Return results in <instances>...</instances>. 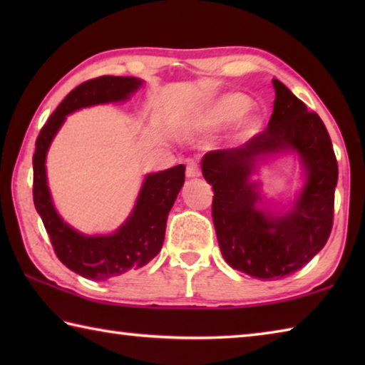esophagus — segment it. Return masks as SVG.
Listing matches in <instances>:
<instances>
[{"mask_svg": "<svg viewBox=\"0 0 365 365\" xmlns=\"http://www.w3.org/2000/svg\"><path fill=\"white\" fill-rule=\"evenodd\" d=\"M187 177H190V178H193V177H200L201 175V168H200V164L196 163V160H188V164H187Z\"/></svg>", "mask_w": 365, "mask_h": 365, "instance_id": "esophagus-1", "label": "esophagus"}]
</instances>
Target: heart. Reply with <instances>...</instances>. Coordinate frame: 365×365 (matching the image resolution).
Here are the masks:
<instances>
[{"label":"heart","instance_id":"b5f03b06","mask_svg":"<svg viewBox=\"0 0 365 365\" xmlns=\"http://www.w3.org/2000/svg\"><path fill=\"white\" fill-rule=\"evenodd\" d=\"M251 101L243 95H227L222 96L219 101L212 104V108H209L200 119L197 123L200 125H217V123L232 122L238 117H242L246 110L250 109ZM256 130V123L250 122L248 125L243 128L245 135H251Z\"/></svg>","mask_w":365,"mask_h":365}]
</instances>
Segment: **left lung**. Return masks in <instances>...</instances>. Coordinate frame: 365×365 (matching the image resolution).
<instances>
[{
	"instance_id": "left-lung-1",
	"label": "left lung",
	"mask_w": 365,
	"mask_h": 365,
	"mask_svg": "<svg viewBox=\"0 0 365 365\" xmlns=\"http://www.w3.org/2000/svg\"><path fill=\"white\" fill-rule=\"evenodd\" d=\"M275 103L269 125L248 143L202 158V175L212 185V220L222 256L230 267L261 280L283 279L324 248L333 227L338 163L322 119L274 78ZM293 149L308 170L295 207L272 218L249 180L265 153Z\"/></svg>"
}]
</instances>
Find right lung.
Masks as SVG:
<instances>
[{
    "mask_svg": "<svg viewBox=\"0 0 365 365\" xmlns=\"http://www.w3.org/2000/svg\"><path fill=\"white\" fill-rule=\"evenodd\" d=\"M141 85L135 77L101 76L76 86L46 120L35 141L34 205L51 240L53 250L67 269L90 280H108L143 267L163 248L168 215L185 182V165H175L146 177L137 206L114 235L85 237L73 230L58 212L46 185L45 158L49 143L67 114L91 104L127 100Z\"/></svg>",
    "mask_w": 365,
    "mask_h": 365,
    "instance_id": "add662e5",
    "label": "right lung"
}]
</instances>
